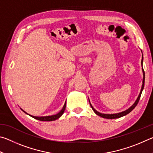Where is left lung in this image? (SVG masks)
I'll return each mask as SVG.
<instances>
[{"label":"left lung","mask_w":153,"mask_h":153,"mask_svg":"<svg viewBox=\"0 0 153 153\" xmlns=\"http://www.w3.org/2000/svg\"><path fill=\"white\" fill-rule=\"evenodd\" d=\"M142 59H143V56H142ZM142 71H143V76H144V77H143V82H142V83H143V84H142V86L141 91H140V94H139V96H138V98H137V100H136V102H134V104L132 106H131V107H129V108H128V109H127L126 111H123V112L120 113H116V114H102V113H99V112H98L97 111H96V110L94 109V108H93V107L91 105V104H90V106H91L92 110L94 111V113H95L96 114H97V115H99V116H100V117H103V118H105V119H116V118H120V117H123V116L126 115L127 114H128V113H130L131 111H132V110L134 109V108L136 107V105H138L140 98V97H141L142 92V90H143V89H144V79H145V74H144V71L143 68H142Z\"/></svg>","instance_id":"8db88e82"}]
</instances>
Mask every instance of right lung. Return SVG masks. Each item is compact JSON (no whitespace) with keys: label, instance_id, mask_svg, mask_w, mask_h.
Masks as SVG:
<instances>
[{"label":"right lung","instance_id":"right-lung-1","mask_svg":"<svg viewBox=\"0 0 153 153\" xmlns=\"http://www.w3.org/2000/svg\"><path fill=\"white\" fill-rule=\"evenodd\" d=\"M65 107H66V102L65 103V105L63 106V108H62L61 111H60V112L58 113L56 115H51V116H46V117H35V116H32V115H30L31 117H32L33 118L36 119V120H40V121H54V120H57V119H59V117H61V116L63 115L65 110ZM24 111V113H25Z\"/></svg>","mask_w":153,"mask_h":153}]
</instances>
